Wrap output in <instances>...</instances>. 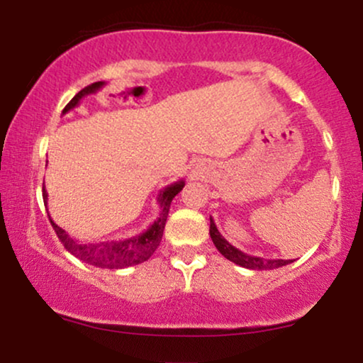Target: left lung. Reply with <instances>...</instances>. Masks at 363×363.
Segmentation results:
<instances>
[{
  "mask_svg": "<svg viewBox=\"0 0 363 363\" xmlns=\"http://www.w3.org/2000/svg\"><path fill=\"white\" fill-rule=\"evenodd\" d=\"M210 237H211V240H213L215 247L218 249L220 254H222L223 257H227L228 261L235 262V264L242 266V268L257 269V272H259V269L281 268V266H286V264H290V262H294L291 259H264V257L251 256V254L242 252L240 249L234 247V245H232L222 234H220L211 216H210Z\"/></svg>",
  "mask_w": 363,
  "mask_h": 363,
  "instance_id": "8db88e82",
  "label": "left lung"
}]
</instances>
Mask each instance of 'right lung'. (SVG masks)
I'll return each instance as SVG.
<instances>
[{
    "label": "right lung",
    "instance_id": "right-lung-1",
    "mask_svg": "<svg viewBox=\"0 0 363 363\" xmlns=\"http://www.w3.org/2000/svg\"><path fill=\"white\" fill-rule=\"evenodd\" d=\"M106 85V82H95L91 85L85 86V89L78 91L77 95L69 101L68 106L62 109V114H66L68 111L74 109V107L80 104L83 97L90 94H97L102 86ZM186 182L177 181L174 184L165 186L157 196V203L160 206V213H158L157 220L153 222L145 232H141L138 235L128 237V239L121 240H104V242H80V240L73 239L72 235H68V232L62 230L60 225L54 223L51 220L52 228L56 230V235L60 237V240L65 244V247L68 249L73 256H77L78 259L89 262L91 266H97V268H107V269H123L128 266L140 264V262L147 261L153 252L157 251V247L160 245L162 235H164L165 222H167L169 208L172 199L176 198L184 187ZM44 205L48 206V191H43Z\"/></svg>",
    "mask_w": 363,
    "mask_h": 363
}]
</instances>
